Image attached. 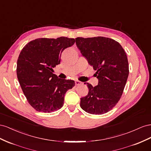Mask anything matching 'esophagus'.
<instances>
[{
  "label": "esophagus",
  "mask_w": 151,
  "mask_h": 151,
  "mask_svg": "<svg viewBox=\"0 0 151 151\" xmlns=\"http://www.w3.org/2000/svg\"><path fill=\"white\" fill-rule=\"evenodd\" d=\"M81 83V81H78V80H76V81H75V85H80Z\"/></svg>",
  "instance_id": "1"
}]
</instances>
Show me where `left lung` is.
Masks as SVG:
<instances>
[{
	"label": "left lung",
	"instance_id": "left-lung-1",
	"mask_svg": "<svg viewBox=\"0 0 151 151\" xmlns=\"http://www.w3.org/2000/svg\"><path fill=\"white\" fill-rule=\"evenodd\" d=\"M76 44L81 54L96 71L97 86L88 83L87 96L80 99L81 108L88 113L103 114L111 111L121 98L129 74L126 52L112 38L78 37Z\"/></svg>",
	"mask_w": 151,
	"mask_h": 151
}]
</instances>
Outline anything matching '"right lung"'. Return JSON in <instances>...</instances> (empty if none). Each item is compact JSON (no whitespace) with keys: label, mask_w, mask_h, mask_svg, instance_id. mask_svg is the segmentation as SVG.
Segmentation results:
<instances>
[{"label":"right lung","mask_w":151,"mask_h":151,"mask_svg":"<svg viewBox=\"0 0 151 151\" xmlns=\"http://www.w3.org/2000/svg\"><path fill=\"white\" fill-rule=\"evenodd\" d=\"M75 42L74 38L65 37L37 38L21 50L17 77L28 103L36 111L52 113L61 109L67 90L75 86L73 80L59 78L53 73L63 51Z\"/></svg>","instance_id":"obj_1"}]
</instances>
